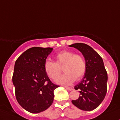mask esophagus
I'll return each instance as SVG.
<instances>
[{"label":"esophagus","mask_w":120,"mask_h":120,"mask_svg":"<svg viewBox=\"0 0 120 120\" xmlns=\"http://www.w3.org/2000/svg\"><path fill=\"white\" fill-rule=\"evenodd\" d=\"M66 88V89H67L68 90H72V88L71 87H69V86H64Z\"/></svg>","instance_id":"34e87169"}]
</instances>
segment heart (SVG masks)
I'll use <instances>...</instances> for the list:
<instances>
[{"mask_svg":"<svg viewBox=\"0 0 120 120\" xmlns=\"http://www.w3.org/2000/svg\"><path fill=\"white\" fill-rule=\"evenodd\" d=\"M60 67L65 74L57 78L56 82L63 85H70L75 80H79L86 71L84 58L79 54H74L72 52L63 50L56 56V63L46 60L44 69L48 77L55 79L60 75Z\"/></svg>","mask_w":120,"mask_h":120,"instance_id":"heart-1","label":"heart"}]
</instances>
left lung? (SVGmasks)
I'll list each match as a JSON object with an SVG mask.
<instances>
[{
	"instance_id": "1",
	"label": "left lung",
	"mask_w": 120,
	"mask_h": 120,
	"mask_svg": "<svg viewBox=\"0 0 120 120\" xmlns=\"http://www.w3.org/2000/svg\"><path fill=\"white\" fill-rule=\"evenodd\" d=\"M82 54L86 63V71L81 82L75 86L80 95L72 103L79 109L92 111L97 108L105 99L107 92V74L101 57L91 47L77 43L69 46Z\"/></svg>"
}]
</instances>
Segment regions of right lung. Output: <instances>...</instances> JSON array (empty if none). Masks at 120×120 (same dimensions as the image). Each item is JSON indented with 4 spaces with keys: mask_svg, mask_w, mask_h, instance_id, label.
I'll return each mask as SVG.
<instances>
[{
    "mask_svg": "<svg viewBox=\"0 0 120 120\" xmlns=\"http://www.w3.org/2000/svg\"><path fill=\"white\" fill-rule=\"evenodd\" d=\"M53 48L33 47L24 52L15 61L12 80L17 100L31 113L46 110L54 100V90L59 85L50 81L44 64Z\"/></svg>",
    "mask_w": 120,
    "mask_h": 120,
    "instance_id": "right-lung-1",
    "label": "right lung"
}]
</instances>
